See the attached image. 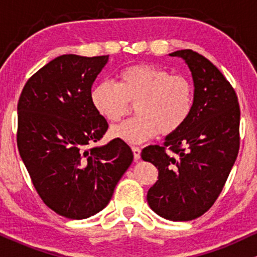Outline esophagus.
Instances as JSON below:
<instances>
[{
	"instance_id": "obj_1",
	"label": "esophagus",
	"mask_w": 257,
	"mask_h": 257,
	"mask_svg": "<svg viewBox=\"0 0 257 257\" xmlns=\"http://www.w3.org/2000/svg\"><path fill=\"white\" fill-rule=\"evenodd\" d=\"M132 150H133V155H134V159H135V161H138V159H140V156H141V150H140V147L133 146Z\"/></svg>"
}]
</instances>
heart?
Returning <instances> with one entry per match:
<instances>
[{"label":"heart","instance_id":"obj_1","mask_svg":"<svg viewBox=\"0 0 257 257\" xmlns=\"http://www.w3.org/2000/svg\"><path fill=\"white\" fill-rule=\"evenodd\" d=\"M90 102L101 117L117 122L137 102L134 118L111 129V135L129 144L174 134L187 122L194 105V87L184 76L150 64L126 66L117 73V83L98 82L90 90Z\"/></svg>","mask_w":257,"mask_h":257}]
</instances>
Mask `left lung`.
<instances>
[{"instance_id":"8db88e82","label":"left lung","mask_w":257,"mask_h":257,"mask_svg":"<svg viewBox=\"0 0 257 257\" xmlns=\"http://www.w3.org/2000/svg\"><path fill=\"white\" fill-rule=\"evenodd\" d=\"M169 55L190 69L193 110L164 146L145 147L141 158L158 169L150 208L167 220L190 221L208 211L225 186L239 151L240 110L232 85L208 59L191 49Z\"/></svg>"}]
</instances>
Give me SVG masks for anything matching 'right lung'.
<instances>
[{
  "instance_id": "add662e5",
  "label": "right lung",
  "mask_w": 257,
  "mask_h": 257,
  "mask_svg": "<svg viewBox=\"0 0 257 257\" xmlns=\"http://www.w3.org/2000/svg\"><path fill=\"white\" fill-rule=\"evenodd\" d=\"M107 63L108 55H60L26 82L18 102L20 157L44 204L67 219L101 211L133 162L124 141L94 145L108 124L90 90Z\"/></svg>"
}]
</instances>
